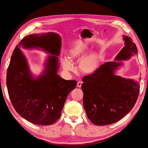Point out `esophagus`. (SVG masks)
<instances>
[{"mask_svg": "<svg viewBox=\"0 0 148 148\" xmlns=\"http://www.w3.org/2000/svg\"><path fill=\"white\" fill-rule=\"evenodd\" d=\"M82 83H83V82H81V81H79V82H78L77 83V87H81V86H82Z\"/></svg>", "mask_w": 148, "mask_h": 148, "instance_id": "obj_1", "label": "esophagus"}]
</instances>
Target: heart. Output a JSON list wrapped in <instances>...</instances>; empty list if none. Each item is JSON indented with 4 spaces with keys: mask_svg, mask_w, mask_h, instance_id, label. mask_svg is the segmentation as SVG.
Listing matches in <instances>:
<instances>
[{
    "mask_svg": "<svg viewBox=\"0 0 148 148\" xmlns=\"http://www.w3.org/2000/svg\"><path fill=\"white\" fill-rule=\"evenodd\" d=\"M89 52L87 47H75L70 49L67 55V59L63 58L62 60V66L66 71H73L74 66L72 64V62L82 59ZM99 65V55L95 52H92L87 56L84 57L81 60L79 64V70L85 74H93L97 70Z\"/></svg>",
    "mask_w": 148,
    "mask_h": 148,
    "instance_id": "obj_1",
    "label": "heart"
}]
</instances>
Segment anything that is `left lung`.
<instances>
[{"mask_svg":"<svg viewBox=\"0 0 148 148\" xmlns=\"http://www.w3.org/2000/svg\"><path fill=\"white\" fill-rule=\"evenodd\" d=\"M124 47L115 60L123 61L137 54L132 39L123 36ZM121 62H108L94 73L83 77V106L91 122L97 126L108 125L121 120L134 108L140 91L137 82L115 74Z\"/></svg>","mask_w":148,"mask_h":148,"instance_id":"1","label":"left lung"}]
</instances>
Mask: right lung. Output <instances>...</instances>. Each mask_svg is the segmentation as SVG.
I'll return each mask as SVG.
<instances>
[{
  "mask_svg": "<svg viewBox=\"0 0 148 148\" xmlns=\"http://www.w3.org/2000/svg\"><path fill=\"white\" fill-rule=\"evenodd\" d=\"M40 48L49 56L44 73L34 78L19 47ZM62 38L54 33L29 34L14 49L7 71L9 97L16 112L37 125H51L61 117L68 95L77 82L65 80L57 74Z\"/></svg>",
  "mask_w": 148,
  "mask_h": 148,
  "instance_id": "obj_1",
  "label": "right lung"
}]
</instances>
